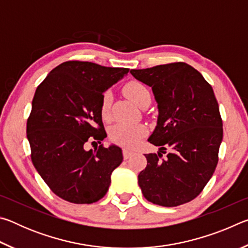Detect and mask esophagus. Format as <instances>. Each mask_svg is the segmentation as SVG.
<instances>
[{"mask_svg":"<svg viewBox=\"0 0 248 248\" xmlns=\"http://www.w3.org/2000/svg\"><path fill=\"white\" fill-rule=\"evenodd\" d=\"M133 152L132 151H130L128 149H124V159H128L130 156H132Z\"/></svg>","mask_w":248,"mask_h":248,"instance_id":"34e87169","label":"esophagus"}]
</instances>
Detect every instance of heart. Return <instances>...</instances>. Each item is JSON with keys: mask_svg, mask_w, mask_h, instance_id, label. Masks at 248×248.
I'll list each match as a JSON object with an SVG mask.
<instances>
[{"mask_svg": "<svg viewBox=\"0 0 248 248\" xmlns=\"http://www.w3.org/2000/svg\"><path fill=\"white\" fill-rule=\"evenodd\" d=\"M124 93L127 97L132 100L138 106L143 107L145 104L150 103L151 94L144 84L138 81H131L127 83L124 87ZM110 106H111V96L109 92L104 93L100 103V115L104 120L110 118ZM145 133V128L141 124H127L119 123L112 125L109 130V137L110 139L120 145L131 148L136 145L141 137Z\"/></svg>", "mask_w": 248, "mask_h": 248, "instance_id": "obj_1", "label": "heart"}]
</instances>
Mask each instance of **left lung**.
I'll return each instance as SVG.
<instances>
[{
	"label": "left lung",
	"instance_id": "left-lung-1",
	"mask_svg": "<svg viewBox=\"0 0 248 248\" xmlns=\"http://www.w3.org/2000/svg\"><path fill=\"white\" fill-rule=\"evenodd\" d=\"M152 87L157 103V124L149 142L167 157L145 154V169L138 176L144 198L162 207H177L198 196L219 161L223 128L210 84L185 62L130 71ZM166 153V152H165Z\"/></svg>",
	"mask_w": 248,
	"mask_h": 248
}]
</instances>
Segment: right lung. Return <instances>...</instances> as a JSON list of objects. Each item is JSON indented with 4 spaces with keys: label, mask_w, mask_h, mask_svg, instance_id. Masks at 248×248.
<instances>
[{
    "label": "right lung",
    "mask_w": 248,
    "mask_h": 248,
    "mask_svg": "<svg viewBox=\"0 0 248 248\" xmlns=\"http://www.w3.org/2000/svg\"><path fill=\"white\" fill-rule=\"evenodd\" d=\"M129 72L86 61H66L37 87L27 120L31 161L58 197L72 203L102 199L123 162L117 145L85 151L87 141L107 137L100 115L104 92ZM95 142V141H94Z\"/></svg>",
    "instance_id": "obj_1"
}]
</instances>
